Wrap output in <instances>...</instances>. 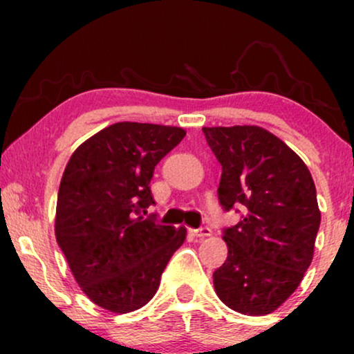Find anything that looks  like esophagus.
Here are the masks:
<instances>
[{
	"label": "esophagus",
	"instance_id": "esophagus-1",
	"mask_svg": "<svg viewBox=\"0 0 354 354\" xmlns=\"http://www.w3.org/2000/svg\"><path fill=\"white\" fill-rule=\"evenodd\" d=\"M193 234L196 238H208V236H211V234H213V231H211L208 226H201V228L193 230Z\"/></svg>",
	"mask_w": 354,
	"mask_h": 354
}]
</instances>
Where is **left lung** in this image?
<instances>
[{
	"mask_svg": "<svg viewBox=\"0 0 354 354\" xmlns=\"http://www.w3.org/2000/svg\"><path fill=\"white\" fill-rule=\"evenodd\" d=\"M221 163L223 208L246 214L223 231L228 258L213 273L218 298L248 316L270 315L295 293L311 265L321 213L310 169L261 126L203 128Z\"/></svg>",
	"mask_w": 354,
	"mask_h": 354,
	"instance_id": "obj_1",
	"label": "left lung"
}]
</instances>
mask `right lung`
Here are the masks:
<instances>
[{"mask_svg":"<svg viewBox=\"0 0 354 354\" xmlns=\"http://www.w3.org/2000/svg\"><path fill=\"white\" fill-rule=\"evenodd\" d=\"M186 131L121 121L71 154L59 183L55 234L81 291L103 310L131 313L156 295L186 228L145 218L154 166Z\"/></svg>","mask_w":354,"mask_h":354,"instance_id":"add662e5","label":"right lung"}]
</instances>
